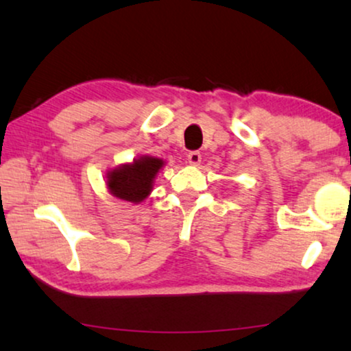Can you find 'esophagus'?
Here are the masks:
<instances>
[{
  "instance_id": "1",
  "label": "esophagus",
  "mask_w": 351,
  "mask_h": 351,
  "mask_svg": "<svg viewBox=\"0 0 351 351\" xmlns=\"http://www.w3.org/2000/svg\"><path fill=\"white\" fill-rule=\"evenodd\" d=\"M187 162L191 165H199V162H202V154L198 152H191L187 154Z\"/></svg>"
}]
</instances>
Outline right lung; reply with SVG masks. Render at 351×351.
Wrapping results in <instances>:
<instances>
[{
  "label": "right lung",
  "mask_w": 351,
  "mask_h": 351,
  "mask_svg": "<svg viewBox=\"0 0 351 351\" xmlns=\"http://www.w3.org/2000/svg\"><path fill=\"white\" fill-rule=\"evenodd\" d=\"M164 165L165 160L156 156H141L132 159V162L109 169L106 173V187L115 198L141 204L152 193L156 176Z\"/></svg>",
  "instance_id": "add662e5"
}]
</instances>
